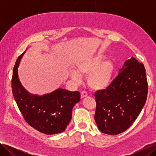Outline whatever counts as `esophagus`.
Returning a JSON list of instances; mask_svg holds the SVG:
<instances>
[{
  "label": "esophagus",
  "mask_w": 156,
  "mask_h": 156,
  "mask_svg": "<svg viewBox=\"0 0 156 156\" xmlns=\"http://www.w3.org/2000/svg\"><path fill=\"white\" fill-rule=\"evenodd\" d=\"M87 96H88V94H87L85 91L81 92V98H85V97H87Z\"/></svg>",
  "instance_id": "esophagus-1"
}]
</instances>
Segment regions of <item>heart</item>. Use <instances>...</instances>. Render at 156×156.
<instances>
[{
  "mask_svg": "<svg viewBox=\"0 0 156 156\" xmlns=\"http://www.w3.org/2000/svg\"><path fill=\"white\" fill-rule=\"evenodd\" d=\"M105 56L98 53L79 58L75 63V71L69 73L70 77L75 81H79L81 75H87V84L94 91L102 90L110 85L115 66L111 60H105Z\"/></svg>",
  "mask_w": 156,
  "mask_h": 156,
  "instance_id": "obj_1",
  "label": "heart"
}]
</instances>
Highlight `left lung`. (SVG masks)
<instances>
[{"label":"left lung","instance_id":"1","mask_svg":"<svg viewBox=\"0 0 156 156\" xmlns=\"http://www.w3.org/2000/svg\"><path fill=\"white\" fill-rule=\"evenodd\" d=\"M147 94L144 65L131 57L126 61L109 86L95 93L94 119L98 129L112 135L125 131L142 111Z\"/></svg>","mask_w":156,"mask_h":156}]
</instances>
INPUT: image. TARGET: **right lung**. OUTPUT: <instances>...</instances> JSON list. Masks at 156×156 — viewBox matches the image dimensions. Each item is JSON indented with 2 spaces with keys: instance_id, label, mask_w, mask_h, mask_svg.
Returning a JSON list of instances; mask_svg holds the SVG:
<instances>
[{
  "instance_id": "right-lung-1",
  "label": "right lung",
  "mask_w": 156,
  "mask_h": 156,
  "mask_svg": "<svg viewBox=\"0 0 156 156\" xmlns=\"http://www.w3.org/2000/svg\"><path fill=\"white\" fill-rule=\"evenodd\" d=\"M25 53L17 58L13 69L12 88L17 105L27 123L36 130L46 135L62 133L72 119L80 93L62 88L42 96L28 92L18 76V67Z\"/></svg>"
}]
</instances>
